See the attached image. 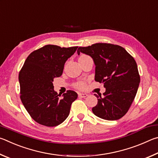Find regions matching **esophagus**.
<instances>
[{
	"label": "esophagus",
	"mask_w": 158,
	"mask_h": 158,
	"mask_svg": "<svg viewBox=\"0 0 158 158\" xmlns=\"http://www.w3.org/2000/svg\"><path fill=\"white\" fill-rule=\"evenodd\" d=\"M78 95H79V98H85V97H87V96H88V95L86 94V93H79Z\"/></svg>",
	"instance_id": "1"
}]
</instances>
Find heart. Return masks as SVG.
Returning a JSON list of instances; mask_svg holds the SVG:
<instances>
[{
  "label": "heart",
  "instance_id": "heart-1",
  "mask_svg": "<svg viewBox=\"0 0 158 158\" xmlns=\"http://www.w3.org/2000/svg\"><path fill=\"white\" fill-rule=\"evenodd\" d=\"M81 56H85V55H82L80 57H81ZM75 87L77 88V89H78L79 90H82V89H84V88L85 87V84L84 82H83V81L77 82V84H75Z\"/></svg>",
  "mask_w": 158,
  "mask_h": 158
}]
</instances>
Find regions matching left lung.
<instances>
[{
    "instance_id": "8db88e82",
    "label": "left lung",
    "mask_w": 158,
    "mask_h": 158,
    "mask_svg": "<svg viewBox=\"0 0 158 158\" xmlns=\"http://www.w3.org/2000/svg\"><path fill=\"white\" fill-rule=\"evenodd\" d=\"M80 52L89 55L95 65V80L103 83L106 89L97 95L98 104L92 111L99 118L115 121L129 110L140 83L137 65L124 48L107 43H96L79 47Z\"/></svg>"
}]
</instances>
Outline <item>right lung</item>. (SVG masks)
Segmentation results:
<instances>
[{"label":"right lung","instance_id":"add662e5","mask_svg":"<svg viewBox=\"0 0 158 158\" xmlns=\"http://www.w3.org/2000/svg\"><path fill=\"white\" fill-rule=\"evenodd\" d=\"M78 47L45 45L32 52L19 74L20 98L35 121L47 127L57 126L68 118L71 105L78 97L68 90L62 97L53 89V81L63 74L66 60Z\"/></svg>","mask_w":158,"mask_h":158}]
</instances>
